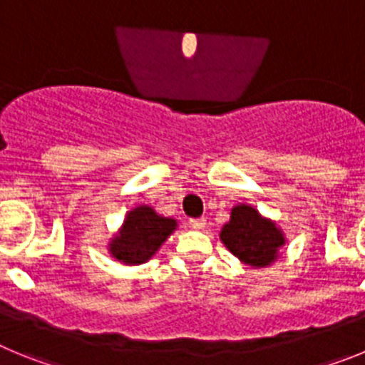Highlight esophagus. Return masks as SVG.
<instances>
[{
    "label": "esophagus",
    "mask_w": 365,
    "mask_h": 365,
    "mask_svg": "<svg viewBox=\"0 0 365 365\" xmlns=\"http://www.w3.org/2000/svg\"><path fill=\"white\" fill-rule=\"evenodd\" d=\"M190 227L195 228V230H202L206 227V219L197 217V219H190Z\"/></svg>",
    "instance_id": "34e87169"
}]
</instances>
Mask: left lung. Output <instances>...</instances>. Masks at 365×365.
<instances>
[{"instance_id": "1", "label": "left lung", "mask_w": 365, "mask_h": 365, "mask_svg": "<svg viewBox=\"0 0 365 365\" xmlns=\"http://www.w3.org/2000/svg\"><path fill=\"white\" fill-rule=\"evenodd\" d=\"M219 237L235 257L256 269L274 263L279 248L285 245V235L278 225L263 217L250 205L232 208L230 221L222 227Z\"/></svg>"}]
</instances>
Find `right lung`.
<instances>
[{
  "mask_svg": "<svg viewBox=\"0 0 365 365\" xmlns=\"http://www.w3.org/2000/svg\"><path fill=\"white\" fill-rule=\"evenodd\" d=\"M175 228V219L163 217L151 206H137L128 212L118 234L109 241V252L124 265H140L155 256Z\"/></svg>",
  "mask_w": 365,
  "mask_h": 365,
  "instance_id": "obj_1",
  "label": "right lung"
}]
</instances>
